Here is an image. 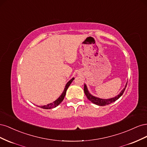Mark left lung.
<instances>
[{"label": "left lung", "mask_w": 147, "mask_h": 147, "mask_svg": "<svg viewBox=\"0 0 147 147\" xmlns=\"http://www.w3.org/2000/svg\"><path fill=\"white\" fill-rule=\"evenodd\" d=\"M126 86H127V83L126 84L125 88L123 89V90L121 91V92H120L118 96L113 97V98H111V99H100V98H98V97H96L94 96H92L88 91V89H87L86 84H84V94H85V95L86 96L87 98L88 99V100H90L91 102H92V103H94V104H96L97 105L104 106V105H109L111 103H112V102H115L117 99H118L119 97L123 95V92H124V90H125V89L126 88Z\"/></svg>", "instance_id": "obj_1"}]
</instances>
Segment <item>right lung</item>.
<instances>
[{"label":"right lung","instance_id":"add662e5","mask_svg":"<svg viewBox=\"0 0 147 147\" xmlns=\"http://www.w3.org/2000/svg\"><path fill=\"white\" fill-rule=\"evenodd\" d=\"M74 80V78H72L66 84L65 89H64V91H63V94H61V96L59 97L58 99H57V100H56L55 102H53V103L47 104V105L42 106L41 108L44 109H50L55 108V107H56V106L58 105L61 103V102L63 100V99H64V97H65V94H66V91H67V88H69V86H70V84H71V83L72 82V81Z\"/></svg>","mask_w":147,"mask_h":147}]
</instances>
